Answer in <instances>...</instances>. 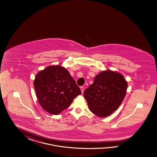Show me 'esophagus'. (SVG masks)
Returning a JSON list of instances; mask_svg holds the SVG:
<instances>
[{"label": "esophagus", "instance_id": "obj_1", "mask_svg": "<svg viewBox=\"0 0 157 157\" xmlns=\"http://www.w3.org/2000/svg\"><path fill=\"white\" fill-rule=\"evenodd\" d=\"M80 89H81L82 93H83V91H84V87H83V86H81V87H80Z\"/></svg>", "mask_w": 157, "mask_h": 157}]
</instances>
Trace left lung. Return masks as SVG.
Instances as JSON below:
<instances>
[{
	"label": "left lung",
	"mask_w": 157,
	"mask_h": 157,
	"mask_svg": "<svg viewBox=\"0 0 157 157\" xmlns=\"http://www.w3.org/2000/svg\"><path fill=\"white\" fill-rule=\"evenodd\" d=\"M127 86V81L119 72L111 70L100 72L83 93L89 109L100 117L109 116L123 102Z\"/></svg>",
	"instance_id": "left-lung-1"
}]
</instances>
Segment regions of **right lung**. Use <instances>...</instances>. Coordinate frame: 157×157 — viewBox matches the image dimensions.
<instances>
[{
  "label": "right lung",
  "instance_id": "add662e5",
  "mask_svg": "<svg viewBox=\"0 0 157 157\" xmlns=\"http://www.w3.org/2000/svg\"><path fill=\"white\" fill-rule=\"evenodd\" d=\"M34 85L40 105L55 115L69 107L76 96L81 94L69 72L60 66H48L38 72Z\"/></svg>",
  "mask_w": 157,
  "mask_h": 157
}]
</instances>
